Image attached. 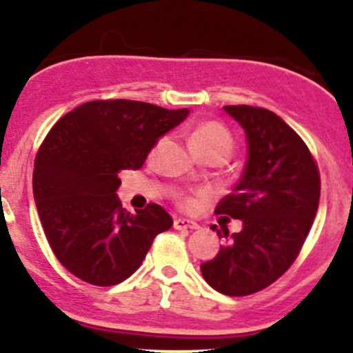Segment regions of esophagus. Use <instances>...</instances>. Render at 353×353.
Instances as JSON below:
<instances>
[{"instance_id": "34e87169", "label": "esophagus", "mask_w": 353, "mask_h": 353, "mask_svg": "<svg viewBox=\"0 0 353 353\" xmlns=\"http://www.w3.org/2000/svg\"><path fill=\"white\" fill-rule=\"evenodd\" d=\"M173 228H175V230H198L200 225L192 221V219L178 218V219H175V221H173Z\"/></svg>"}]
</instances>
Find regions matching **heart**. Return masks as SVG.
<instances>
[{
  "instance_id": "1",
  "label": "heart",
  "mask_w": 353,
  "mask_h": 353,
  "mask_svg": "<svg viewBox=\"0 0 353 353\" xmlns=\"http://www.w3.org/2000/svg\"><path fill=\"white\" fill-rule=\"evenodd\" d=\"M190 142H192L193 148L200 153V155L218 153V155L225 157V159L230 157V153L233 152L234 147L233 135L230 134V130H228L225 125H221L219 122H213V120L201 122L200 125L194 127L192 135H190ZM165 143H167V137H161V139L157 140L150 155L155 157L157 152H159ZM176 201L181 208L190 210L196 205L198 198L194 196V194H180V196L176 198Z\"/></svg>"
}]
</instances>
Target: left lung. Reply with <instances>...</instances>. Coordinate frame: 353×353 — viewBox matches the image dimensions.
I'll use <instances>...</instances> for the list:
<instances>
[{
  "label": "left lung",
  "mask_w": 353,
  "mask_h": 353,
  "mask_svg": "<svg viewBox=\"0 0 353 353\" xmlns=\"http://www.w3.org/2000/svg\"><path fill=\"white\" fill-rule=\"evenodd\" d=\"M225 110L246 132L248 163L214 213L241 219L243 230L230 234L211 226L228 244L201 264V274L214 291L241 297L266 289L297 259L319 208L321 175L304 140L274 112Z\"/></svg>",
  "instance_id": "obj_1"
}]
</instances>
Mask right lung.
<instances>
[{"label": "right lung", "instance_id": "obj_1", "mask_svg": "<svg viewBox=\"0 0 353 353\" xmlns=\"http://www.w3.org/2000/svg\"><path fill=\"white\" fill-rule=\"evenodd\" d=\"M188 109L107 99L90 101L54 123L36 153L32 193L57 261L84 283L109 288L140 268L173 219L157 203L135 214L117 198L119 173L142 168L159 137Z\"/></svg>", "mask_w": 353, "mask_h": 353}]
</instances>
